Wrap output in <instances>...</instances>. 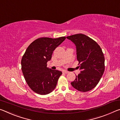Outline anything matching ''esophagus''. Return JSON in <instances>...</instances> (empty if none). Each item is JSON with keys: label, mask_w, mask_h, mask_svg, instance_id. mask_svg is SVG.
Instances as JSON below:
<instances>
[{"label": "esophagus", "mask_w": 120, "mask_h": 120, "mask_svg": "<svg viewBox=\"0 0 120 120\" xmlns=\"http://www.w3.org/2000/svg\"><path fill=\"white\" fill-rule=\"evenodd\" d=\"M63 73H64V74H68V73H69V71H66V70H64V71H63Z\"/></svg>", "instance_id": "esophagus-1"}]
</instances>
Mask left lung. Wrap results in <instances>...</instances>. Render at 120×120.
I'll use <instances>...</instances> for the list:
<instances>
[{
  "label": "left lung",
  "mask_w": 120,
  "mask_h": 120,
  "mask_svg": "<svg viewBox=\"0 0 120 120\" xmlns=\"http://www.w3.org/2000/svg\"><path fill=\"white\" fill-rule=\"evenodd\" d=\"M67 38L76 45L79 68L81 70L71 84L81 92L90 91L98 84L105 70V58L101 47L84 34H75Z\"/></svg>",
  "instance_id": "left-lung-1"
}]
</instances>
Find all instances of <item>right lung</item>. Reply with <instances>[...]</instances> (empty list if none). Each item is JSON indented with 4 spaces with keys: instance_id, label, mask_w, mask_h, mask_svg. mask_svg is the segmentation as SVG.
<instances>
[{
    "instance_id": "obj_1",
    "label": "right lung",
    "mask_w": 120,
    "mask_h": 120,
    "mask_svg": "<svg viewBox=\"0 0 120 120\" xmlns=\"http://www.w3.org/2000/svg\"><path fill=\"white\" fill-rule=\"evenodd\" d=\"M41 37L32 42L26 49L21 60V69L30 88L41 95L51 93L56 88L62 72L47 67L53 51L65 40Z\"/></svg>"
}]
</instances>
